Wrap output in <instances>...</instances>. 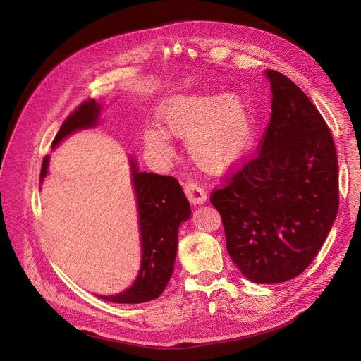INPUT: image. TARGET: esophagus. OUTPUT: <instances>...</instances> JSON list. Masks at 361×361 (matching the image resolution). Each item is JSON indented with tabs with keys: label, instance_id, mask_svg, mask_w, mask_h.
<instances>
[{
	"label": "esophagus",
	"instance_id": "esophagus-1",
	"mask_svg": "<svg viewBox=\"0 0 361 361\" xmlns=\"http://www.w3.org/2000/svg\"><path fill=\"white\" fill-rule=\"evenodd\" d=\"M184 192L188 200H190L193 204H203L207 202V195L204 192V188L197 183H192V181L185 183Z\"/></svg>",
	"mask_w": 361,
	"mask_h": 361
}]
</instances>
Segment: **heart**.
<instances>
[{
    "label": "heart",
    "instance_id": "heart-1",
    "mask_svg": "<svg viewBox=\"0 0 361 361\" xmlns=\"http://www.w3.org/2000/svg\"><path fill=\"white\" fill-rule=\"evenodd\" d=\"M158 124L146 127L143 142L157 155L171 150V136L185 139L187 154L207 173L237 164L255 137L250 102L238 92L222 94H174L157 112Z\"/></svg>",
    "mask_w": 361,
    "mask_h": 361
}]
</instances>
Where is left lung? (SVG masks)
I'll return each instance as SVG.
<instances>
[{
    "label": "left lung",
    "instance_id": "obj_1",
    "mask_svg": "<svg viewBox=\"0 0 361 361\" xmlns=\"http://www.w3.org/2000/svg\"><path fill=\"white\" fill-rule=\"evenodd\" d=\"M272 116L259 155L211 196L226 250L257 283L298 276L316 257L338 214V158L329 127L294 82L264 70Z\"/></svg>",
    "mask_w": 361,
    "mask_h": 361
}]
</instances>
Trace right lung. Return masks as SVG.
Returning <instances> with one entry per match:
<instances>
[{
	"label": "right lung",
	"instance_id": "obj_1",
	"mask_svg": "<svg viewBox=\"0 0 361 361\" xmlns=\"http://www.w3.org/2000/svg\"><path fill=\"white\" fill-rule=\"evenodd\" d=\"M102 105L97 101H85L63 123L52 142V149L75 131L97 127ZM133 190L136 195L142 262L131 286L116 295L101 298L121 305H137L158 298L173 275L178 247V228L192 215L181 185L174 177L139 171L135 158H128ZM49 157L44 158L41 183L48 174Z\"/></svg>",
	"mask_w": 361,
	"mask_h": 361
}]
</instances>
